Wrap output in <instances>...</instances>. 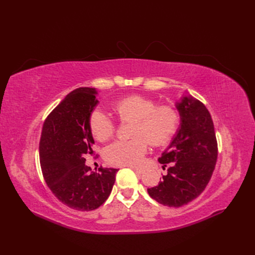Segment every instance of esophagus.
<instances>
[{
	"label": "esophagus",
	"mask_w": 255,
	"mask_h": 255,
	"mask_svg": "<svg viewBox=\"0 0 255 255\" xmlns=\"http://www.w3.org/2000/svg\"><path fill=\"white\" fill-rule=\"evenodd\" d=\"M132 169L133 170L136 172V173H138V174H141L142 172H143V170L142 169H140V168H136V167H132Z\"/></svg>",
	"instance_id": "esophagus-1"
}]
</instances>
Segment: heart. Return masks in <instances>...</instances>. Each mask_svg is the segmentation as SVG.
<instances>
[{
	"label": "heart",
	"instance_id": "heart-1",
	"mask_svg": "<svg viewBox=\"0 0 255 255\" xmlns=\"http://www.w3.org/2000/svg\"><path fill=\"white\" fill-rule=\"evenodd\" d=\"M114 111L121 121H134L130 135L132 139L118 140L107 146L106 160L113 165L138 166L152 145L167 143L180 127L181 116L172 105H157L154 100L139 95L119 99ZM89 126L92 135L105 141L114 135L116 126L109 115L96 111L91 114Z\"/></svg>",
	"mask_w": 255,
	"mask_h": 255
}]
</instances>
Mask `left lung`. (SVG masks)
<instances>
[{
    "label": "left lung",
    "instance_id": "left-lung-1",
    "mask_svg": "<svg viewBox=\"0 0 255 255\" xmlns=\"http://www.w3.org/2000/svg\"><path fill=\"white\" fill-rule=\"evenodd\" d=\"M181 116L172 141L158 158L168 172L148 194L158 203L180 207L202 194L217 161L214 123L205 105L190 95L175 104Z\"/></svg>",
    "mask_w": 255,
    "mask_h": 255
}]
</instances>
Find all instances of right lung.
I'll return each instance as SVG.
<instances>
[{"mask_svg":"<svg viewBox=\"0 0 255 255\" xmlns=\"http://www.w3.org/2000/svg\"><path fill=\"white\" fill-rule=\"evenodd\" d=\"M96 88L71 91L45 119L39 143L44 181L60 202L76 211H94L110 197L118 169L91 171L85 154H94L89 126L99 103Z\"/></svg>","mask_w":255,"mask_h":255,"instance_id":"obj_1","label":"right lung"}]
</instances>
